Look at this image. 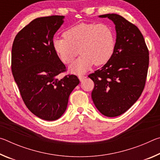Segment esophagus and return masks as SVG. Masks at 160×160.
Masks as SVG:
<instances>
[{
	"instance_id": "1",
	"label": "esophagus",
	"mask_w": 160,
	"mask_h": 160,
	"mask_svg": "<svg viewBox=\"0 0 160 160\" xmlns=\"http://www.w3.org/2000/svg\"><path fill=\"white\" fill-rule=\"evenodd\" d=\"M79 79H80V81H83L84 80V79H85L86 78V76L85 75H79Z\"/></svg>"
}]
</instances>
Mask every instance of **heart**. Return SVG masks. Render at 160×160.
I'll return each mask as SVG.
<instances>
[{"label": "heart", "instance_id": "obj_1", "mask_svg": "<svg viewBox=\"0 0 160 160\" xmlns=\"http://www.w3.org/2000/svg\"><path fill=\"white\" fill-rule=\"evenodd\" d=\"M63 36L53 39V49L65 64L71 63L81 53L70 66V70L77 73L86 71L94 63L101 66L107 63L115 49L114 33L104 24L81 23L67 29Z\"/></svg>", "mask_w": 160, "mask_h": 160}]
</instances>
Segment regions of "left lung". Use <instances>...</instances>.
I'll use <instances>...</instances> for the list:
<instances>
[{
	"label": "left lung",
	"instance_id": "obj_1",
	"mask_svg": "<svg viewBox=\"0 0 160 160\" xmlns=\"http://www.w3.org/2000/svg\"><path fill=\"white\" fill-rule=\"evenodd\" d=\"M115 25V49L101 69L88 75L94 87L92 99L103 115L115 117L125 113L144 90L149 66V51L139 29L122 16L106 14Z\"/></svg>",
	"mask_w": 160,
	"mask_h": 160
}]
</instances>
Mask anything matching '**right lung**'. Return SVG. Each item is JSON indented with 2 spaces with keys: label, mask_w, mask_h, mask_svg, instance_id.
Returning <instances> with one entry per match:
<instances>
[{
  "label": "right lung",
  "mask_w": 160,
  "mask_h": 160,
  "mask_svg": "<svg viewBox=\"0 0 160 160\" xmlns=\"http://www.w3.org/2000/svg\"><path fill=\"white\" fill-rule=\"evenodd\" d=\"M63 19V15L34 19L18 32L12 47V72L23 102L32 113L46 121L63 114L70 93L80 82L75 75L56 78L66 71L52 44Z\"/></svg>",
  "instance_id": "add662e5"
}]
</instances>
